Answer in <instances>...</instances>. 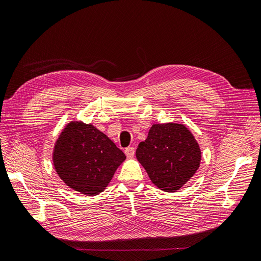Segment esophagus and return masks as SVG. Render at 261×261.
I'll return each instance as SVG.
<instances>
[{
	"label": "esophagus",
	"instance_id": "1",
	"mask_svg": "<svg viewBox=\"0 0 261 261\" xmlns=\"http://www.w3.org/2000/svg\"><path fill=\"white\" fill-rule=\"evenodd\" d=\"M125 154L127 158H134V154H135V149L133 147H128L125 149Z\"/></svg>",
	"mask_w": 261,
	"mask_h": 261
}]
</instances>
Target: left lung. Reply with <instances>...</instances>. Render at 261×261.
<instances>
[{
  "label": "left lung",
  "mask_w": 261,
  "mask_h": 261,
  "mask_svg": "<svg viewBox=\"0 0 261 261\" xmlns=\"http://www.w3.org/2000/svg\"><path fill=\"white\" fill-rule=\"evenodd\" d=\"M136 158L158 188L174 193L199 169L201 150L184 124H153Z\"/></svg>",
  "instance_id": "8db88e82"
}]
</instances>
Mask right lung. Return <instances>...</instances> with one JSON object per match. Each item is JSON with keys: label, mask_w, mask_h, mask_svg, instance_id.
<instances>
[{"label": "right lung", "mask_w": 261, "mask_h": 261, "mask_svg": "<svg viewBox=\"0 0 261 261\" xmlns=\"http://www.w3.org/2000/svg\"><path fill=\"white\" fill-rule=\"evenodd\" d=\"M126 159L106 134L92 124L69 122L53 148L55 172L75 192L96 196L103 192L115 171Z\"/></svg>", "instance_id": "right-lung-1"}]
</instances>
